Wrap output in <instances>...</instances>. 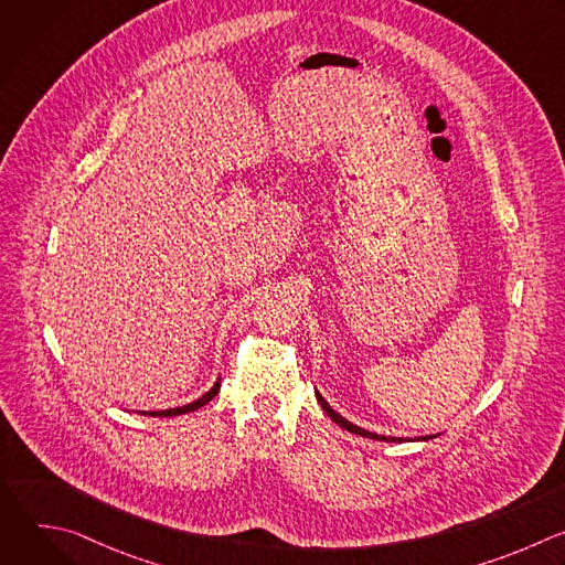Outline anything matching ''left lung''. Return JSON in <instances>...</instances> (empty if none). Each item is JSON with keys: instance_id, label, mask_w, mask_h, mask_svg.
I'll list each match as a JSON object with an SVG mask.
<instances>
[{"instance_id": "obj_1", "label": "left lung", "mask_w": 565, "mask_h": 565, "mask_svg": "<svg viewBox=\"0 0 565 565\" xmlns=\"http://www.w3.org/2000/svg\"><path fill=\"white\" fill-rule=\"evenodd\" d=\"M315 395H317V402L321 405V409H324V412L331 416V420H333L335 425H340L342 429H347V431H351V434H358V436H364V438H371V440H384V443H397V440H402V438H391V436H388V438H386V436H377V434H371V431H366V429H362V427L349 423V420L342 418L338 412H333L329 402H327L324 397H321L317 391H315ZM425 438H434V436H425Z\"/></svg>"}]
</instances>
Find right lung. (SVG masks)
<instances>
[{"label": "right lung", "mask_w": 565, "mask_h": 565, "mask_svg": "<svg viewBox=\"0 0 565 565\" xmlns=\"http://www.w3.org/2000/svg\"><path fill=\"white\" fill-rule=\"evenodd\" d=\"M218 388H221V380H216L214 382V386L207 391V393H203L199 399H194V402H190V405H185V407H177V409H166V412H151V414H147L145 412V416H160V418H168V416H181V414H190V412H196V409H201L203 405H207V402L218 393Z\"/></svg>", "instance_id": "right-lung-1"}]
</instances>
